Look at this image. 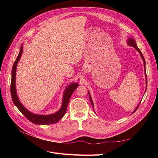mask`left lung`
Segmentation results:
<instances>
[{"mask_svg":"<svg viewBox=\"0 0 158 158\" xmlns=\"http://www.w3.org/2000/svg\"><path fill=\"white\" fill-rule=\"evenodd\" d=\"M127 44H128V45H130V46H132V47H133L134 48H135L138 51V52H139L140 53V55H141V57H142V60H143V62H144V69H145V72H146V62H145V59H144V56H143V55H142V52L140 51V50L138 49V47H137V45H136V41H135V40H134V39H132V38H129V39L128 40V41H127ZM145 75H146V88H147V76H146V73H145ZM146 92V91H145ZM88 94H89V100H90V102H91V103H92V107H93V108H94V103H93V101H92V98H91V95H90V94H89V92H88ZM140 104V103H139V105ZM139 105H138V106H137V107L135 109V111H133V113H135L136 110H137V109L138 108V107H139Z\"/></svg>","mask_w":158,"mask_h":158,"instance_id":"8db88e82","label":"left lung"}]
</instances>
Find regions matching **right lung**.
Returning a JSON list of instances; mask_svg holds the SVG:
<instances>
[{
  "label": "right lung",
  "mask_w": 158,
  "mask_h": 158,
  "mask_svg": "<svg viewBox=\"0 0 158 158\" xmlns=\"http://www.w3.org/2000/svg\"><path fill=\"white\" fill-rule=\"evenodd\" d=\"M23 47L22 45L20 47V52L17 56V58L14 62L12 69V79H11V84H10V92L12 101L16 107L20 110V112L24 115L28 120L31 123L35 124V125H51L59 122V120L63 117L65 114L66 109H67L68 104L69 102L70 98L72 94L74 92V91L77 88L78 86V83H73L70 84L64 91L63 99V104L59 111L56 112L54 114H48V115H42V114H34L23 107V105L20 103L19 100L16 89V66L18 61L20 60V57L22 54Z\"/></svg>",
  "instance_id": "right-lung-1"
}]
</instances>
